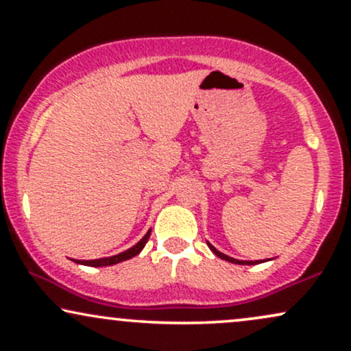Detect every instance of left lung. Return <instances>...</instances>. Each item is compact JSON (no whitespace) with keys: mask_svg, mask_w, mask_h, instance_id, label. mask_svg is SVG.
Masks as SVG:
<instances>
[{"mask_svg":"<svg viewBox=\"0 0 351 351\" xmlns=\"http://www.w3.org/2000/svg\"><path fill=\"white\" fill-rule=\"evenodd\" d=\"M208 247L211 249V251L215 252L217 257H221V259L228 261V263H232V264H241V265H254V264H261V263H265V261H237V259H234V257H229V256H226V254L219 252V251H217V249H216L215 245H213V244H209V243H208Z\"/></svg>","mask_w":351,"mask_h":351,"instance_id":"8db88e82","label":"left lung"}]
</instances>
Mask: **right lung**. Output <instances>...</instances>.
Instances as JSON below:
<instances>
[{
	"label": "right lung",
	"instance_id": "1",
	"mask_svg": "<svg viewBox=\"0 0 351 351\" xmlns=\"http://www.w3.org/2000/svg\"><path fill=\"white\" fill-rule=\"evenodd\" d=\"M150 232H152V229H148L147 234H145L142 239H140L138 243L134 245V247H130V249H127V251L117 254V256L102 257V259H94V261H77V259H74V263L82 264V265H90V267H106V265H114V264L123 263V261L132 259V257H135L136 254L142 252V249L145 247V244H147L148 237H150Z\"/></svg>",
	"mask_w": 351,
	"mask_h": 351
}]
</instances>
